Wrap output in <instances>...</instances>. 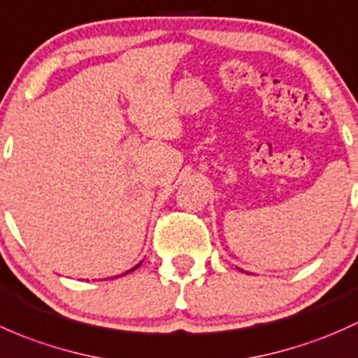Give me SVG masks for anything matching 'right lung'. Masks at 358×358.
Instances as JSON below:
<instances>
[{
  "label": "right lung",
  "mask_w": 358,
  "mask_h": 358,
  "mask_svg": "<svg viewBox=\"0 0 358 358\" xmlns=\"http://www.w3.org/2000/svg\"><path fill=\"white\" fill-rule=\"evenodd\" d=\"M139 265H141V262H139V264H138V265H136V267L129 268V271H127V272H124V274H129V272H131V271H134V268H138V267H139ZM124 274H120V275H124Z\"/></svg>",
  "instance_id": "1"
}]
</instances>
